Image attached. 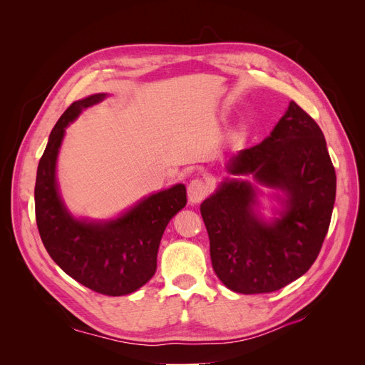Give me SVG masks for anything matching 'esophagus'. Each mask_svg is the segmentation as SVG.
<instances>
[{
	"label": "esophagus",
	"mask_w": 365,
	"mask_h": 365,
	"mask_svg": "<svg viewBox=\"0 0 365 365\" xmlns=\"http://www.w3.org/2000/svg\"><path fill=\"white\" fill-rule=\"evenodd\" d=\"M208 193V187L202 180H192L187 185V196L190 204H200Z\"/></svg>",
	"instance_id": "1"
}]
</instances>
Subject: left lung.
Returning <instances> with one entry per match:
<instances>
[{"label":"left lung","mask_w":365,"mask_h":365,"mask_svg":"<svg viewBox=\"0 0 365 365\" xmlns=\"http://www.w3.org/2000/svg\"><path fill=\"white\" fill-rule=\"evenodd\" d=\"M228 173L252 175L282 208L267 220L259 213L260 190L227 178L201 204L210 257L219 280L239 294L282 289L312 267L327 235L336 175L315 120L295 102L271 134L227 163Z\"/></svg>","instance_id":"left-lung-1"}]
</instances>
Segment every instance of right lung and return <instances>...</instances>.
I'll list each match as a JSON object with an SVG mask.
<instances>
[{"instance_id": "right-lung-1", "label": "right lung", "mask_w": 365, "mask_h": 365, "mask_svg": "<svg viewBox=\"0 0 365 365\" xmlns=\"http://www.w3.org/2000/svg\"><path fill=\"white\" fill-rule=\"evenodd\" d=\"M106 96L98 93L71 103L53 128L38 164L35 212L42 244L59 268L86 288L118 297L135 292L153 277L163 233L185 207L187 193L184 184H175L108 220L79 219L70 213L56 180L65 129L83 109Z\"/></svg>"}]
</instances>
